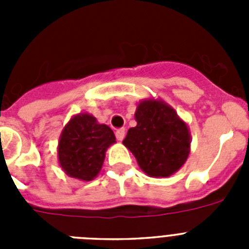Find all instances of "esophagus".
Wrapping results in <instances>:
<instances>
[{
  "mask_svg": "<svg viewBox=\"0 0 249 249\" xmlns=\"http://www.w3.org/2000/svg\"><path fill=\"white\" fill-rule=\"evenodd\" d=\"M124 135H126V131H124V128H120L116 131V138H117L118 141H122L123 138H124Z\"/></svg>",
  "mask_w": 249,
  "mask_h": 249,
  "instance_id": "esophagus-1",
  "label": "esophagus"
}]
</instances>
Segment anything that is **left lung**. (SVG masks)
Instances as JSON below:
<instances>
[{
	"mask_svg": "<svg viewBox=\"0 0 249 249\" xmlns=\"http://www.w3.org/2000/svg\"><path fill=\"white\" fill-rule=\"evenodd\" d=\"M136 127L127 132L123 144L149 177H169L186 163L191 152L187 123L164 101L147 98L137 105Z\"/></svg>",
	"mask_w": 249,
	"mask_h": 249,
	"instance_id": "left-lung-1",
	"label": "left lung"
}]
</instances>
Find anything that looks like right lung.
Segmentation results:
<instances>
[{
	"mask_svg": "<svg viewBox=\"0 0 249 249\" xmlns=\"http://www.w3.org/2000/svg\"><path fill=\"white\" fill-rule=\"evenodd\" d=\"M116 143L114 133L107 124L98 123L92 114H74L59 136L57 156L67 176L89 182L98 176L106 151Z\"/></svg>",
	"mask_w": 249,
	"mask_h": 249,
	"instance_id": "1",
	"label": "right lung"
}]
</instances>
